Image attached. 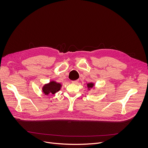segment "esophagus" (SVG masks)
Segmentation results:
<instances>
[{
    "label": "esophagus",
    "instance_id": "esophagus-1",
    "mask_svg": "<svg viewBox=\"0 0 148 148\" xmlns=\"http://www.w3.org/2000/svg\"><path fill=\"white\" fill-rule=\"evenodd\" d=\"M79 82V80H74V81H72V83L73 84H77Z\"/></svg>",
    "mask_w": 148,
    "mask_h": 148
}]
</instances>
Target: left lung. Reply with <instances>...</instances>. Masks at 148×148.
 <instances>
[{
    "instance_id": "obj_1",
    "label": "left lung",
    "mask_w": 148,
    "mask_h": 148,
    "mask_svg": "<svg viewBox=\"0 0 148 148\" xmlns=\"http://www.w3.org/2000/svg\"><path fill=\"white\" fill-rule=\"evenodd\" d=\"M93 86H94V84L92 83L87 84V87L88 88V89H90V88H92Z\"/></svg>"
}]
</instances>
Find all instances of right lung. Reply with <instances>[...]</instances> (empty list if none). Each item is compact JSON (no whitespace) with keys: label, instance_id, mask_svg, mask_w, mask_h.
<instances>
[{"label":"right lung","instance_id":"1","mask_svg":"<svg viewBox=\"0 0 148 148\" xmlns=\"http://www.w3.org/2000/svg\"><path fill=\"white\" fill-rule=\"evenodd\" d=\"M62 85L60 83H58L55 82H51L49 84L44 85L42 87V89L44 93L46 95L48 94H55L59 90H60Z\"/></svg>","mask_w":148,"mask_h":148}]
</instances>
